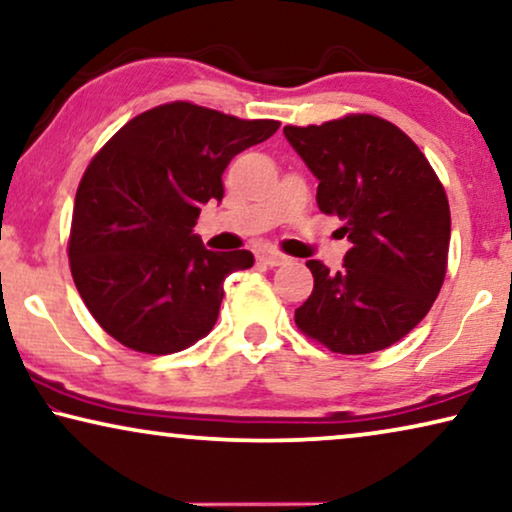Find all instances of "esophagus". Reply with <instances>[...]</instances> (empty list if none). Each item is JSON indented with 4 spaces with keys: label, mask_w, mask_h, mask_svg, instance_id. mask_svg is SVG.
Here are the masks:
<instances>
[{
    "label": "esophagus",
    "mask_w": 512,
    "mask_h": 512,
    "mask_svg": "<svg viewBox=\"0 0 512 512\" xmlns=\"http://www.w3.org/2000/svg\"><path fill=\"white\" fill-rule=\"evenodd\" d=\"M256 261L263 263V265H270V268H277V265L286 263V256L279 254V251L270 249V247H261L256 249Z\"/></svg>",
    "instance_id": "1"
}]
</instances>
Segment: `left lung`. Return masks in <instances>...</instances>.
<instances>
[{
    "mask_svg": "<svg viewBox=\"0 0 512 512\" xmlns=\"http://www.w3.org/2000/svg\"><path fill=\"white\" fill-rule=\"evenodd\" d=\"M284 135L319 179L317 205L349 240L331 272L307 261L312 296L296 310L307 338L338 354H370L405 338L431 310L447 270L450 205L419 146L370 114Z\"/></svg>",
    "mask_w": 512,
    "mask_h": 512,
    "instance_id": "8db88e82",
    "label": "left lung"
}]
</instances>
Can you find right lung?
<instances>
[{"instance_id": "obj_1", "label": "right lung", "mask_w": 512, "mask_h": 512, "mask_svg": "<svg viewBox=\"0 0 512 512\" xmlns=\"http://www.w3.org/2000/svg\"><path fill=\"white\" fill-rule=\"evenodd\" d=\"M277 128L170 102L125 123L90 160L74 200L69 268L111 338L174 354L212 331L223 279L254 256L209 251L193 226L202 205L221 202L230 160Z\"/></svg>"}]
</instances>
